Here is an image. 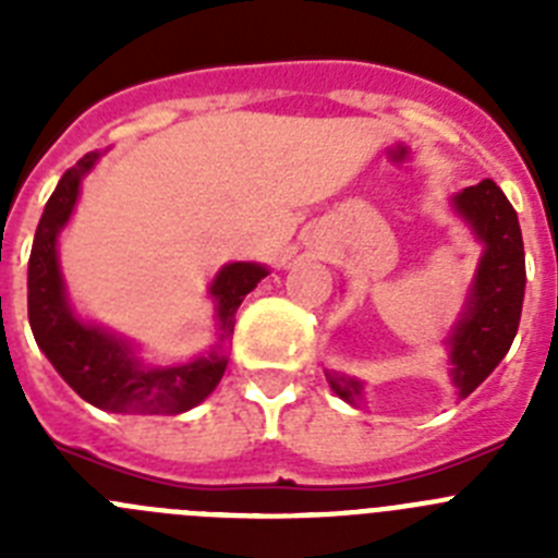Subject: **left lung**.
Returning a JSON list of instances; mask_svg holds the SVG:
<instances>
[{
  "mask_svg": "<svg viewBox=\"0 0 558 558\" xmlns=\"http://www.w3.org/2000/svg\"><path fill=\"white\" fill-rule=\"evenodd\" d=\"M456 209L486 245L472 284L470 310L450 338L452 379L461 397H466L511 349L525 295V251L514 206L492 179L458 192ZM329 386L347 402H357L360 386L354 379L329 377Z\"/></svg>",
  "mask_w": 558,
  "mask_h": 558,
  "instance_id": "obj_1",
  "label": "left lung"
}]
</instances>
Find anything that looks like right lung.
<instances>
[{
  "label": "right lung",
  "mask_w": 558,
  "mask_h": 558,
  "mask_svg": "<svg viewBox=\"0 0 558 558\" xmlns=\"http://www.w3.org/2000/svg\"><path fill=\"white\" fill-rule=\"evenodd\" d=\"M95 161L97 153H86L75 167H69L44 206L29 251V327L56 372L95 408L111 413H184L218 388L226 372L220 349L186 366L145 368L131 357L128 343L81 324L66 304L56 254L58 231L75 209L81 179L95 167ZM265 276L268 270L263 265L251 263H231L220 270L211 284V295L218 299L220 340L229 338L234 329V313L245 293H251Z\"/></svg>",
  "instance_id": "obj_1"
}]
</instances>
